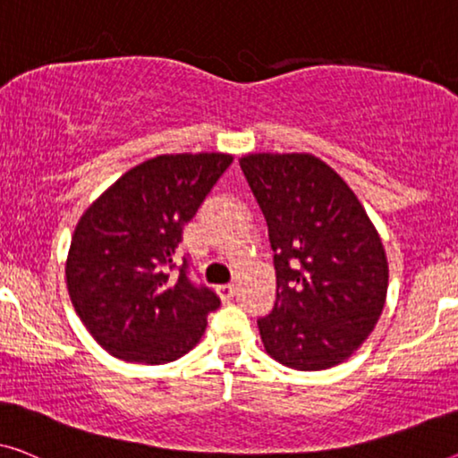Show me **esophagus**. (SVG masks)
Returning <instances> with one entry per match:
<instances>
[{
  "mask_svg": "<svg viewBox=\"0 0 458 458\" xmlns=\"http://www.w3.org/2000/svg\"><path fill=\"white\" fill-rule=\"evenodd\" d=\"M217 294L224 300V302H228V300L234 298V285L232 284H222L217 285Z\"/></svg>",
  "mask_w": 458,
  "mask_h": 458,
  "instance_id": "1",
  "label": "esophagus"
}]
</instances>
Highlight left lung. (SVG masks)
Instances as JSON below:
<instances>
[{
  "instance_id": "obj_1",
  "label": "left lung",
  "mask_w": 458,
  "mask_h": 458,
  "mask_svg": "<svg viewBox=\"0 0 458 458\" xmlns=\"http://www.w3.org/2000/svg\"><path fill=\"white\" fill-rule=\"evenodd\" d=\"M241 168L269 230L277 298L257 320L271 358L325 370L378 323L388 265L380 236L345 181L310 154H250Z\"/></svg>"
}]
</instances>
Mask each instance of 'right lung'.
Here are the masks:
<instances>
[{
  "label": "right lung",
  "instance_id": "obj_1",
  "mask_svg": "<svg viewBox=\"0 0 458 458\" xmlns=\"http://www.w3.org/2000/svg\"><path fill=\"white\" fill-rule=\"evenodd\" d=\"M232 164L228 154L156 156L106 189L73 232V309L114 358L168 364L193 350L220 296L191 279L182 226Z\"/></svg>",
  "mask_w": 458,
  "mask_h": 458
}]
</instances>
